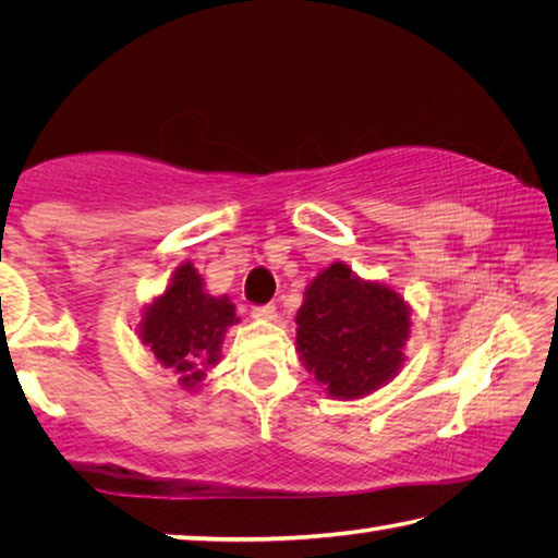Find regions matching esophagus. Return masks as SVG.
Returning a JSON list of instances; mask_svg holds the SVG:
<instances>
[{"label": "esophagus", "mask_w": 558, "mask_h": 558, "mask_svg": "<svg viewBox=\"0 0 558 558\" xmlns=\"http://www.w3.org/2000/svg\"><path fill=\"white\" fill-rule=\"evenodd\" d=\"M253 317L272 323V319H278V307L276 305H258V307H253Z\"/></svg>", "instance_id": "34e87169"}]
</instances>
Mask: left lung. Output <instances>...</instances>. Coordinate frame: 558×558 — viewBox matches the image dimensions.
Instances as JSON below:
<instances>
[{
  "label": "left lung",
  "mask_w": 558,
  "mask_h": 558,
  "mask_svg": "<svg viewBox=\"0 0 558 558\" xmlns=\"http://www.w3.org/2000/svg\"><path fill=\"white\" fill-rule=\"evenodd\" d=\"M298 352L329 399H362L403 366L411 307L386 282L332 263L310 282L298 310Z\"/></svg>",
  "instance_id": "obj_1"
}]
</instances>
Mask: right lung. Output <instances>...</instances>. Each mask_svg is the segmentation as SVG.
<instances>
[{"label":"right lung","instance_id":"right-lung-1","mask_svg":"<svg viewBox=\"0 0 558 558\" xmlns=\"http://www.w3.org/2000/svg\"><path fill=\"white\" fill-rule=\"evenodd\" d=\"M235 323L233 302L209 295L204 278L186 260L162 295L143 310L137 332L157 362L179 374L186 391H194L206 379V369L219 364L226 329Z\"/></svg>","mask_w":558,"mask_h":558}]
</instances>
